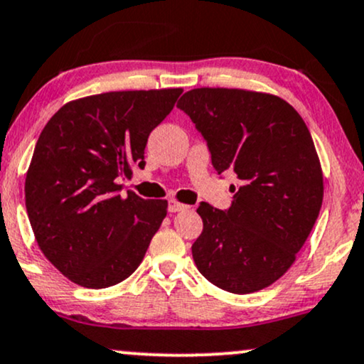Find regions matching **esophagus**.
Listing matches in <instances>:
<instances>
[{
	"label": "esophagus",
	"instance_id": "obj_1",
	"mask_svg": "<svg viewBox=\"0 0 364 364\" xmlns=\"http://www.w3.org/2000/svg\"><path fill=\"white\" fill-rule=\"evenodd\" d=\"M190 207H188V205H185V203H179V201H176V200H169V203H168V210L171 213H176V212H183V210H188Z\"/></svg>",
	"mask_w": 364,
	"mask_h": 364
}]
</instances>
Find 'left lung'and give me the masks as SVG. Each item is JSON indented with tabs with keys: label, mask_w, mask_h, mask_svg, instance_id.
Here are the masks:
<instances>
[{
	"label": "left lung",
	"mask_w": 364,
	"mask_h": 364,
	"mask_svg": "<svg viewBox=\"0 0 364 364\" xmlns=\"http://www.w3.org/2000/svg\"><path fill=\"white\" fill-rule=\"evenodd\" d=\"M178 108L207 140L218 174L240 179L227 210L201 201L196 268L222 290L246 295L287 273L322 207L323 181L312 135L278 96L198 87Z\"/></svg>",
	"instance_id": "1"
}]
</instances>
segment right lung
Wrapping results in <instances>:
<instances>
[{
  "label": "right lung",
  "mask_w": 364,
  "mask_h": 364,
  "mask_svg": "<svg viewBox=\"0 0 364 364\" xmlns=\"http://www.w3.org/2000/svg\"><path fill=\"white\" fill-rule=\"evenodd\" d=\"M181 87L112 91L64 105L43 127L25 179L35 239L64 277L108 288L142 262L168 201L120 195L144 168L149 134L173 110Z\"/></svg>",
  "instance_id": "add662e5"
}]
</instances>
